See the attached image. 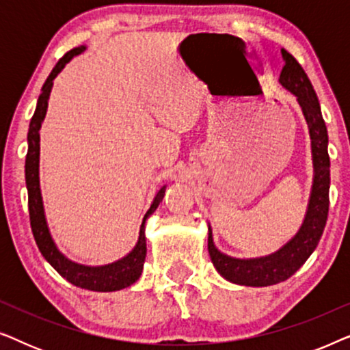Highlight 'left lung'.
Listing matches in <instances>:
<instances>
[{"mask_svg":"<svg viewBox=\"0 0 350 350\" xmlns=\"http://www.w3.org/2000/svg\"><path fill=\"white\" fill-rule=\"evenodd\" d=\"M284 68L279 83L298 100L308 122L310 150H312L314 178L309 204L303 224L285 245L271 255L260 258H234L219 252L213 242L208 224V253L215 269L224 279L237 285L267 286L280 284L295 274L319 245L328 217L329 193V157L328 132L320 111V103L308 75L290 52L282 49Z\"/></svg>","mask_w":350,"mask_h":350,"instance_id":"left-lung-1","label":"left lung"}]
</instances>
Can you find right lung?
<instances>
[{"label": "right lung", "instance_id": "1", "mask_svg": "<svg viewBox=\"0 0 350 350\" xmlns=\"http://www.w3.org/2000/svg\"><path fill=\"white\" fill-rule=\"evenodd\" d=\"M85 51V46H79L71 49L70 52L62 57L57 62L54 70L47 76L44 85H42L40 98H38L35 114H33L30 121V129H28V152L25 159V181L28 189V210H30V223L31 231L35 236L36 245L40 248L41 255L46 258V261L59 272L62 277H65L70 284H73L79 288L90 290V291H118L122 288H127L132 284L140 279L143 271V262L146 258V237H145V224L146 219L154 213V210L159 207L165 194L167 186L157 191L154 199H152L151 207L143 217L140 234H138V241L135 247L122 256L121 260H116L108 265L102 266H88L81 265V262L71 261L66 258L64 253L59 250L52 234L49 231V224L46 219L44 204H42V196L40 188V129L41 124L46 118L47 111V102H49V95L54 85V79L65 65L73 59V57L79 55L81 52Z\"/></svg>", "mask_w": 350, "mask_h": 350}]
</instances>
